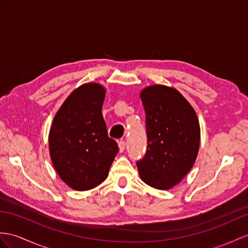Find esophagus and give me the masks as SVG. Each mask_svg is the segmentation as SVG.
<instances>
[{
	"mask_svg": "<svg viewBox=\"0 0 248 248\" xmlns=\"http://www.w3.org/2000/svg\"><path fill=\"white\" fill-rule=\"evenodd\" d=\"M119 149H120V153H123L124 152V149H125V141H122V140H121V141H119Z\"/></svg>",
	"mask_w": 248,
	"mask_h": 248,
	"instance_id": "34e87169",
	"label": "esophagus"
}]
</instances>
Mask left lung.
Returning a JSON list of instances; mask_svg holds the SVG:
<instances>
[{
  "mask_svg": "<svg viewBox=\"0 0 248 248\" xmlns=\"http://www.w3.org/2000/svg\"><path fill=\"white\" fill-rule=\"evenodd\" d=\"M147 150L137 162L145 183L158 189L179 184L194 166L200 147V125L192 106L177 89L165 85L144 88Z\"/></svg>",
  "mask_w": 248,
  "mask_h": 248,
  "instance_id": "left-lung-1",
  "label": "left lung"
}]
</instances>
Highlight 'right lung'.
I'll return each mask as SVG.
<instances>
[{"label":"right lung","mask_w":248,"mask_h":248,"mask_svg":"<svg viewBox=\"0 0 248 248\" xmlns=\"http://www.w3.org/2000/svg\"><path fill=\"white\" fill-rule=\"evenodd\" d=\"M105 93L98 83L83 84L53 118L48 137L51 162L60 178L75 190L93 189L104 182L119 152L102 114Z\"/></svg>","instance_id":"obj_1"}]
</instances>
